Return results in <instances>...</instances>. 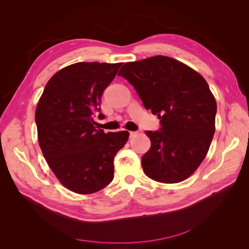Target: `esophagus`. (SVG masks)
<instances>
[{
  "instance_id": "1",
  "label": "esophagus",
  "mask_w": 249,
  "mask_h": 249,
  "mask_svg": "<svg viewBox=\"0 0 249 249\" xmlns=\"http://www.w3.org/2000/svg\"><path fill=\"white\" fill-rule=\"evenodd\" d=\"M137 134V132H130V137H133V136H135V135Z\"/></svg>"
}]
</instances>
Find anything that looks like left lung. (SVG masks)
<instances>
[{"label": "left lung", "instance_id": "8db88e82", "mask_svg": "<svg viewBox=\"0 0 249 249\" xmlns=\"http://www.w3.org/2000/svg\"><path fill=\"white\" fill-rule=\"evenodd\" d=\"M118 76L129 81L146 110L160 119L146 131L150 148L141 158L145 175L176 184L191 177L205 159L215 133L216 100L207 81L191 67L166 56L126 62Z\"/></svg>", "mask_w": 249, "mask_h": 249}]
</instances>
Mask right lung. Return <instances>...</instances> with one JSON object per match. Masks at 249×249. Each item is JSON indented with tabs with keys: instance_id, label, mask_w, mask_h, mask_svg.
I'll use <instances>...</instances> for the list:
<instances>
[{
	"instance_id": "add662e5",
	"label": "right lung",
	"mask_w": 249,
	"mask_h": 249,
	"mask_svg": "<svg viewBox=\"0 0 249 249\" xmlns=\"http://www.w3.org/2000/svg\"><path fill=\"white\" fill-rule=\"evenodd\" d=\"M122 64L79 62L63 67L49 80L37 104L42 155L59 182L74 193L92 194L108 186L114 177V157L129 139L127 131L96 130L92 117Z\"/></svg>"
}]
</instances>
